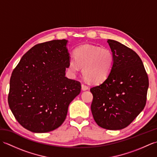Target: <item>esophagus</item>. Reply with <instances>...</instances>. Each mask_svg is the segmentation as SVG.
<instances>
[{
	"instance_id": "34e87169",
	"label": "esophagus",
	"mask_w": 157,
	"mask_h": 157,
	"mask_svg": "<svg viewBox=\"0 0 157 157\" xmlns=\"http://www.w3.org/2000/svg\"><path fill=\"white\" fill-rule=\"evenodd\" d=\"M82 89L83 90H87L88 89V86H86V85H85L84 84H82Z\"/></svg>"
}]
</instances>
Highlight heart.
Returning <instances> with one entry per match:
<instances>
[{
  "label": "heart",
  "mask_w": 157,
  "mask_h": 157,
  "mask_svg": "<svg viewBox=\"0 0 157 157\" xmlns=\"http://www.w3.org/2000/svg\"><path fill=\"white\" fill-rule=\"evenodd\" d=\"M114 61V56L109 49L84 45L75 50L74 59L69 60L68 69L76 74L83 67L82 73L86 80L98 84L108 78Z\"/></svg>",
  "instance_id": "heart-1"
}]
</instances>
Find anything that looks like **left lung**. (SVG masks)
I'll use <instances>...</instances> for the list:
<instances>
[{"label": "left lung", "mask_w": 157, "mask_h": 157, "mask_svg": "<svg viewBox=\"0 0 157 157\" xmlns=\"http://www.w3.org/2000/svg\"><path fill=\"white\" fill-rule=\"evenodd\" d=\"M114 65L108 78L90 88L91 111L101 128L118 130L128 127L144 109L149 86L140 57L128 46L109 40Z\"/></svg>", "instance_id": "obj_1"}]
</instances>
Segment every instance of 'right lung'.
I'll use <instances>...</instances> for the list:
<instances>
[{
  "label": "right lung",
  "mask_w": 157,
  "mask_h": 157,
  "mask_svg": "<svg viewBox=\"0 0 157 157\" xmlns=\"http://www.w3.org/2000/svg\"><path fill=\"white\" fill-rule=\"evenodd\" d=\"M67 42L54 40L35 45L12 72L9 106L29 131L45 133L58 128L70 102L80 93V82L65 76L69 60Z\"/></svg>",
  "instance_id": "obj_1"
}]
</instances>
